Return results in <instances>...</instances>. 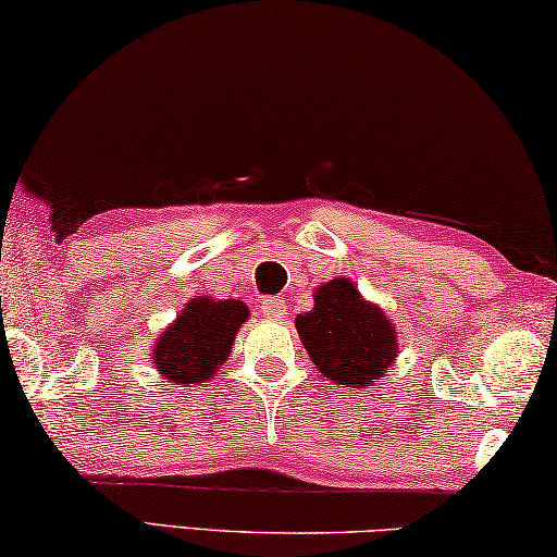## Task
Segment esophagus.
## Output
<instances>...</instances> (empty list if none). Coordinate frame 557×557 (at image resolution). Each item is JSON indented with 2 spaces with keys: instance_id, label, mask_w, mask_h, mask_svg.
Segmentation results:
<instances>
[{
  "instance_id": "esophagus-1",
  "label": "esophagus",
  "mask_w": 557,
  "mask_h": 557,
  "mask_svg": "<svg viewBox=\"0 0 557 557\" xmlns=\"http://www.w3.org/2000/svg\"><path fill=\"white\" fill-rule=\"evenodd\" d=\"M260 312L268 317V320H277V317L285 314V302L280 297H264L260 302Z\"/></svg>"
}]
</instances>
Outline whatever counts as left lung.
<instances>
[{
    "label": "left lung",
    "instance_id": "left-lung-1",
    "mask_svg": "<svg viewBox=\"0 0 557 557\" xmlns=\"http://www.w3.org/2000/svg\"><path fill=\"white\" fill-rule=\"evenodd\" d=\"M295 326L320 374L351 389H372L399 357L392 320L347 277L317 287L314 310L297 314Z\"/></svg>",
    "mask_w": 557,
    "mask_h": 557
}]
</instances>
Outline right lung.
<instances>
[{"mask_svg":"<svg viewBox=\"0 0 557 557\" xmlns=\"http://www.w3.org/2000/svg\"><path fill=\"white\" fill-rule=\"evenodd\" d=\"M247 317L240 299L193 297L156 342L151 361L158 374L181 386L208 382L231 357Z\"/></svg>","mask_w":557,"mask_h":557,"instance_id":"add662e5","label":"right lung"}]
</instances>
